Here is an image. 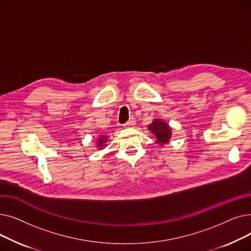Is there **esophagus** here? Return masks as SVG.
I'll list each match as a JSON object with an SVG mask.
<instances>
[{
  "mask_svg": "<svg viewBox=\"0 0 251 251\" xmlns=\"http://www.w3.org/2000/svg\"><path fill=\"white\" fill-rule=\"evenodd\" d=\"M134 125H135V120H134V118H131L128 122H126V123L124 124V127H126V128H130V127H134Z\"/></svg>",
  "mask_w": 251,
  "mask_h": 251,
  "instance_id": "esophagus-1",
  "label": "esophagus"
}]
</instances>
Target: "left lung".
<instances>
[{
  "label": "left lung",
  "instance_id": "8db88e82",
  "mask_svg": "<svg viewBox=\"0 0 251 251\" xmlns=\"http://www.w3.org/2000/svg\"><path fill=\"white\" fill-rule=\"evenodd\" d=\"M148 127L149 130L153 134L155 142L159 146L163 147L164 144H167L170 141L171 137H172V128L161 118L153 119L152 122Z\"/></svg>",
  "mask_w": 251,
  "mask_h": 251
}]
</instances>
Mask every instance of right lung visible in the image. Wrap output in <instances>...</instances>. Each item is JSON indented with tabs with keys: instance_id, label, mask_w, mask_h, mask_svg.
I'll return each mask as SVG.
<instances>
[{
	"instance_id": "1",
	"label": "right lung",
	"mask_w": 251,
	"mask_h": 251,
	"mask_svg": "<svg viewBox=\"0 0 251 251\" xmlns=\"http://www.w3.org/2000/svg\"><path fill=\"white\" fill-rule=\"evenodd\" d=\"M108 137H109V135H107V134L98 135V139H97V143H96V148H97L98 150H102V149H104L105 147H107Z\"/></svg>"
}]
</instances>
